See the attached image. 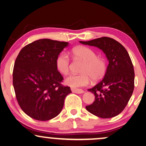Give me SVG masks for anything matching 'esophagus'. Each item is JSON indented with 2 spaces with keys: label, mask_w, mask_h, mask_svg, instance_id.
<instances>
[{
  "label": "esophagus",
  "mask_w": 146,
  "mask_h": 146,
  "mask_svg": "<svg viewBox=\"0 0 146 146\" xmlns=\"http://www.w3.org/2000/svg\"><path fill=\"white\" fill-rule=\"evenodd\" d=\"M71 90H72V92L73 93H76V94H83V93H84V90H81V89L71 88Z\"/></svg>",
  "instance_id": "34e87169"
}]
</instances>
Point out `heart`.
<instances>
[{"mask_svg": "<svg viewBox=\"0 0 146 146\" xmlns=\"http://www.w3.org/2000/svg\"><path fill=\"white\" fill-rule=\"evenodd\" d=\"M72 52L76 57L85 62L82 74H70L65 79V84L73 88L84 87L92 81L101 79L107 70L106 62L102 58L98 57L96 52L87 47L73 48ZM56 66L62 74H67L70 70V58L66 52H62L56 59Z\"/></svg>", "mask_w": 146, "mask_h": 146, "instance_id": "1", "label": "heart"}]
</instances>
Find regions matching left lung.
<instances>
[{
	"mask_svg": "<svg viewBox=\"0 0 146 146\" xmlns=\"http://www.w3.org/2000/svg\"><path fill=\"white\" fill-rule=\"evenodd\" d=\"M80 43L100 48L109 60L103 80L88 90L94 94L95 101L86 108L103 119L115 117L125 108L134 91V70L129 54L121 44L110 37Z\"/></svg>",
	"mask_w": 146,
	"mask_h": 146,
	"instance_id": "left-lung-1",
	"label": "left lung"
}]
</instances>
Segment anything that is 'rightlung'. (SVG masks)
<instances>
[{
    "instance_id": "add662e5",
    "label": "right lung",
    "mask_w": 146,
    "mask_h": 146,
    "mask_svg": "<svg viewBox=\"0 0 146 146\" xmlns=\"http://www.w3.org/2000/svg\"><path fill=\"white\" fill-rule=\"evenodd\" d=\"M68 42L41 39L22 48L16 59L13 86L22 111L33 119L45 121L56 117L72 93L61 85L63 77L57 70L56 59Z\"/></svg>"
}]
</instances>
